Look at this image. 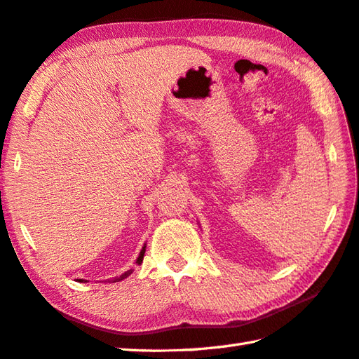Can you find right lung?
<instances>
[{"label": "right lung", "instance_id": "1", "mask_svg": "<svg viewBox=\"0 0 359 359\" xmlns=\"http://www.w3.org/2000/svg\"><path fill=\"white\" fill-rule=\"evenodd\" d=\"M144 248H146V245H144ZM144 248L142 249V252H140V257H138V259H137V263H138V264H142V263H143V257H144V250H146ZM129 273H130V272H124L121 277H116V278L111 280V282H119V280H123V278L128 277ZM79 282H86V280H79Z\"/></svg>", "mask_w": 359, "mask_h": 359}]
</instances>
